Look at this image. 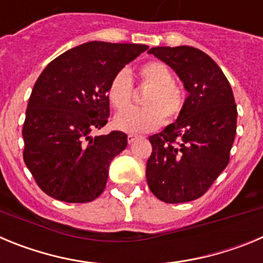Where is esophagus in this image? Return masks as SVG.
I'll return each instance as SVG.
<instances>
[{"label":"esophagus","mask_w":263,"mask_h":263,"mask_svg":"<svg viewBox=\"0 0 263 263\" xmlns=\"http://www.w3.org/2000/svg\"><path fill=\"white\" fill-rule=\"evenodd\" d=\"M138 139V137L137 136H133V134H129L127 136V142H129V145H132V143H134Z\"/></svg>","instance_id":"34e87169"}]
</instances>
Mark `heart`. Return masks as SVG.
Returning <instances> with one entry per match:
<instances>
[{"label": "heart", "mask_w": 263, "mask_h": 263, "mask_svg": "<svg viewBox=\"0 0 263 263\" xmlns=\"http://www.w3.org/2000/svg\"><path fill=\"white\" fill-rule=\"evenodd\" d=\"M141 83L147 88L142 97L143 108L121 111L113 120L118 130L138 134L152 132L160 125L178 120L184 108V92L174 83L173 72L164 63L152 60L139 68ZM133 81L127 69H121L111 78L106 96L116 110L127 108L132 101Z\"/></svg>", "instance_id": "b5f03b06"}]
</instances>
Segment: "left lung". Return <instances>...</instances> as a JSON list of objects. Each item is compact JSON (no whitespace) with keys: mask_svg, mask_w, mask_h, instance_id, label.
<instances>
[{"mask_svg":"<svg viewBox=\"0 0 263 263\" xmlns=\"http://www.w3.org/2000/svg\"><path fill=\"white\" fill-rule=\"evenodd\" d=\"M148 53L171 67L188 92L178 120L148 138V188L164 203L195 200L229 163L237 127L233 92L221 68L201 50L153 47Z\"/></svg>","mask_w":263,"mask_h":263,"instance_id":"8db88e82","label":"left lung"}]
</instances>
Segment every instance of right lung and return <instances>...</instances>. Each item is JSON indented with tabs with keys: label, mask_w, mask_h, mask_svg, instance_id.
<instances>
[{
	"label": "right lung",
	"mask_w": 263,
	"mask_h": 263,
	"mask_svg": "<svg viewBox=\"0 0 263 263\" xmlns=\"http://www.w3.org/2000/svg\"><path fill=\"white\" fill-rule=\"evenodd\" d=\"M146 45L88 42L59 55L32 88L23 124V159L36 184L66 203H88L106 185L109 164L127 136L92 137L109 117L111 78Z\"/></svg>",
	"instance_id": "right-lung-1"
}]
</instances>
